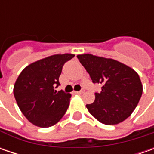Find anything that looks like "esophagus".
I'll list each match as a JSON object with an SVG mask.
<instances>
[{"instance_id":"esophagus-1","label":"esophagus","mask_w":154,"mask_h":154,"mask_svg":"<svg viewBox=\"0 0 154 154\" xmlns=\"http://www.w3.org/2000/svg\"><path fill=\"white\" fill-rule=\"evenodd\" d=\"M76 94H82L83 92H84V88H82L80 91H78V92H74Z\"/></svg>"}]
</instances>
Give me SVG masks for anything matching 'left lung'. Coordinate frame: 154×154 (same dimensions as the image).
<instances>
[{
	"label": "left lung",
	"mask_w": 154,
	"mask_h": 154,
	"mask_svg": "<svg viewBox=\"0 0 154 154\" xmlns=\"http://www.w3.org/2000/svg\"><path fill=\"white\" fill-rule=\"evenodd\" d=\"M92 82L102 85L95 100L86 108L98 121L114 125L127 119L139 103L142 84L138 74L113 59L91 54L77 56Z\"/></svg>",
	"instance_id": "obj_1"
}]
</instances>
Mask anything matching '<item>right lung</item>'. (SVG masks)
<instances>
[{
	"label": "right lung",
	"mask_w": 154,
	"mask_h": 154,
	"mask_svg": "<svg viewBox=\"0 0 154 154\" xmlns=\"http://www.w3.org/2000/svg\"><path fill=\"white\" fill-rule=\"evenodd\" d=\"M74 55H54L28 65L15 82L14 94L21 112L41 128L55 125L66 113L70 93L56 91L62 67Z\"/></svg>",
	"instance_id": "1"
}]
</instances>
